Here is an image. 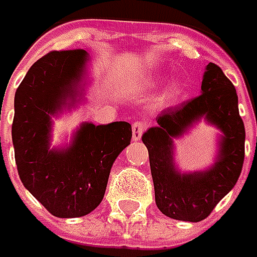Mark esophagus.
<instances>
[{
  "instance_id": "esophagus-1",
  "label": "esophagus",
  "mask_w": 257,
  "mask_h": 257,
  "mask_svg": "<svg viewBox=\"0 0 257 257\" xmlns=\"http://www.w3.org/2000/svg\"><path fill=\"white\" fill-rule=\"evenodd\" d=\"M144 130H146V124H144L143 121H136V123L133 124V127H132V132H133L134 142H137V140H140V139H142Z\"/></svg>"
}]
</instances>
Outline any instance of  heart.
Wrapping results in <instances>:
<instances>
[{"instance_id": "obj_1", "label": "heart", "mask_w": 257, "mask_h": 257, "mask_svg": "<svg viewBox=\"0 0 257 257\" xmlns=\"http://www.w3.org/2000/svg\"><path fill=\"white\" fill-rule=\"evenodd\" d=\"M149 85H152V83ZM182 94V84L179 81H174L172 84L169 85L163 93L160 94L156 100V105L157 107H164V105H169V104L174 103Z\"/></svg>"}]
</instances>
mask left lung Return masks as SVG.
<instances>
[{"label":"left lung","mask_w":257,"mask_h":257,"mask_svg":"<svg viewBox=\"0 0 257 257\" xmlns=\"http://www.w3.org/2000/svg\"><path fill=\"white\" fill-rule=\"evenodd\" d=\"M200 118L223 134L216 163L203 172L180 173L172 159V139L185 133ZM142 140L149 150L154 197L159 210L176 220L200 222L234 187L244 160V124L237 94L219 65L209 63L203 75L202 94L163 110Z\"/></svg>","instance_id":"8db88e82"}]
</instances>
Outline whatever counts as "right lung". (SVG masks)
I'll list each match as a JSON object with an SVG mask.
<instances>
[{
	"instance_id": "add662e5",
	"label": "right lung",
	"mask_w": 257,
	"mask_h": 257,
	"mask_svg": "<svg viewBox=\"0 0 257 257\" xmlns=\"http://www.w3.org/2000/svg\"><path fill=\"white\" fill-rule=\"evenodd\" d=\"M85 61L84 50L48 53L31 65L14 98L13 144L20 179L48 212L64 219L85 216L101 203L114 160L132 140L125 121L84 123L70 147L50 149L51 115L67 100L75 101Z\"/></svg>"
}]
</instances>
